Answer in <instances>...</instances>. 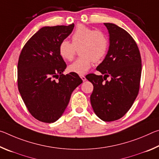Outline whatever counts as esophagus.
Returning <instances> with one entry per match:
<instances>
[{"label": "esophagus", "instance_id": "34e87169", "mask_svg": "<svg viewBox=\"0 0 159 159\" xmlns=\"http://www.w3.org/2000/svg\"><path fill=\"white\" fill-rule=\"evenodd\" d=\"M80 77L81 78L83 81H85V80H86V78L84 76H80Z\"/></svg>", "mask_w": 159, "mask_h": 159}]
</instances>
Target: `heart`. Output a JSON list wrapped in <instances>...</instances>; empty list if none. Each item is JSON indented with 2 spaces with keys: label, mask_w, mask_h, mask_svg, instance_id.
Wrapping results in <instances>:
<instances>
[{
  "label": "heart",
  "mask_w": 159,
  "mask_h": 159,
  "mask_svg": "<svg viewBox=\"0 0 159 159\" xmlns=\"http://www.w3.org/2000/svg\"><path fill=\"white\" fill-rule=\"evenodd\" d=\"M71 42L63 40L59 45V54L64 60L74 59L76 50L79 55L74 62L69 66V71L83 75L89 71L94 62H99L104 57L109 46L108 38L103 32L94 31L84 25H79L71 35Z\"/></svg>",
  "instance_id": "obj_1"
}]
</instances>
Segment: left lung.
<instances>
[{
    "instance_id": "left-lung-1",
    "label": "left lung",
    "mask_w": 159,
    "mask_h": 159,
    "mask_svg": "<svg viewBox=\"0 0 159 159\" xmlns=\"http://www.w3.org/2000/svg\"><path fill=\"white\" fill-rule=\"evenodd\" d=\"M109 32L108 52L96 69L102 75L86 76L93 85L91 105L104 121L123 117L138 95L142 61L135 41L127 31L111 23H104ZM107 77L111 78L109 82Z\"/></svg>"
}]
</instances>
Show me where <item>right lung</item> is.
Segmentation results:
<instances>
[{
	"instance_id": "right-lung-1",
	"label": "right lung",
	"mask_w": 159,
	"mask_h": 159,
	"mask_svg": "<svg viewBox=\"0 0 159 159\" xmlns=\"http://www.w3.org/2000/svg\"><path fill=\"white\" fill-rule=\"evenodd\" d=\"M74 28V24L42 27L25 44L19 57L18 89L29 111L40 121L57 120L71 93L83 82L76 73L63 74L66 64L59 54V45Z\"/></svg>"
}]
</instances>
